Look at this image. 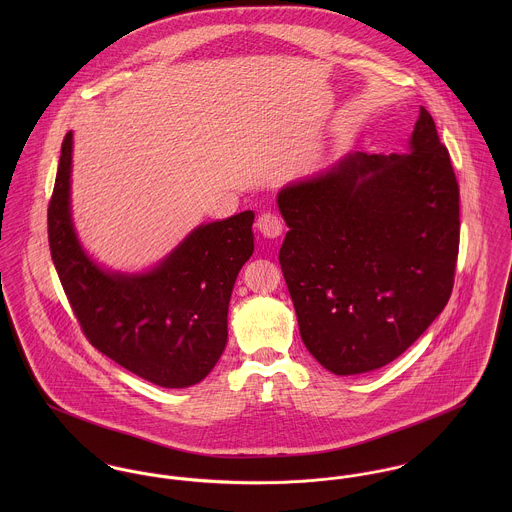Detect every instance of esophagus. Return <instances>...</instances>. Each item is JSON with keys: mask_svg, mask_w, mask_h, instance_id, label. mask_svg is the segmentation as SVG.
I'll use <instances>...</instances> for the list:
<instances>
[{"mask_svg": "<svg viewBox=\"0 0 512 512\" xmlns=\"http://www.w3.org/2000/svg\"><path fill=\"white\" fill-rule=\"evenodd\" d=\"M256 226L262 236L266 238H278L284 232V222L274 213H264L256 220Z\"/></svg>", "mask_w": 512, "mask_h": 512, "instance_id": "1", "label": "esophagus"}]
</instances>
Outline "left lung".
<instances>
[{
	"label": "left lung",
	"instance_id": "obj_1",
	"mask_svg": "<svg viewBox=\"0 0 512 512\" xmlns=\"http://www.w3.org/2000/svg\"><path fill=\"white\" fill-rule=\"evenodd\" d=\"M280 264L307 351L335 374L400 357L441 313L459 252V185L422 106L410 153L355 151L278 195Z\"/></svg>",
	"mask_w": 512,
	"mask_h": 512
}]
</instances>
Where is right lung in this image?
Returning <instances> with one entry per match:
<instances>
[{
	"mask_svg": "<svg viewBox=\"0 0 512 512\" xmlns=\"http://www.w3.org/2000/svg\"><path fill=\"white\" fill-rule=\"evenodd\" d=\"M73 132L63 140L49 201V248L86 339L163 388L201 382L226 347L236 276L254 252V213L201 224L146 274H112L80 248L71 220Z\"/></svg>",
	"mask_w": 512,
	"mask_h": 512,
	"instance_id": "1",
	"label": "right lung"
}]
</instances>
